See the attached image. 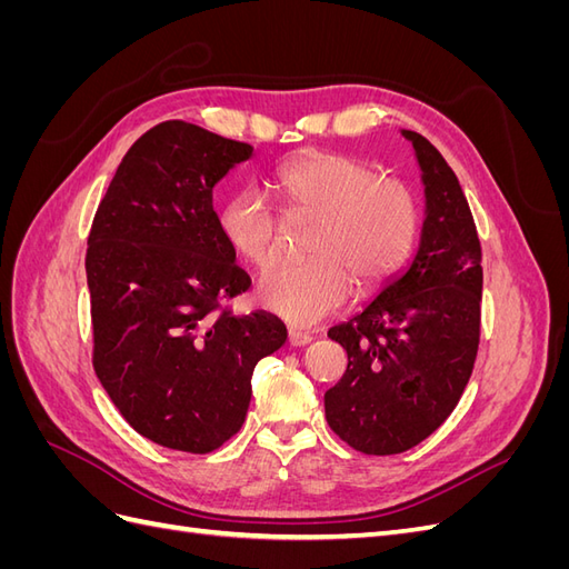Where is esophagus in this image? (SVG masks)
<instances>
[{
  "instance_id": "1",
  "label": "esophagus",
  "mask_w": 569,
  "mask_h": 569,
  "mask_svg": "<svg viewBox=\"0 0 569 569\" xmlns=\"http://www.w3.org/2000/svg\"><path fill=\"white\" fill-rule=\"evenodd\" d=\"M287 341H289V347H306V343H311V341H313V337H311V335H306V332L289 330Z\"/></svg>"
}]
</instances>
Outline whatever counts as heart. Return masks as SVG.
Listing matches in <instances>:
<instances>
[{
    "mask_svg": "<svg viewBox=\"0 0 569 569\" xmlns=\"http://www.w3.org/2000/svg\"><path fill=\"white\" fill-rule=\"evenodd\" d=\"M289 216H313L306 263H282L258 282V299L291 325H316L360 289L382 284L416 247L420 209L399 178L341 151H306L272 180ZM220 230L230 247L258 270L280 256L282 222L268 199L242 189L222 203Z\"/></svg>",
    "mask_w": 569,
    "mask_h": 569,
    "instance_id": "obj_1",
    "label": "heart"
}]
</instances>
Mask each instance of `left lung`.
Masks as SVG:
<instances>
[{
  "label": "left lung",
  "instance_id": "1",
  "mask_svg": "<svg viewBox=\"0 0 569 569\" xmlns=\"http://www.w3.org/2000/svg\"><path fill=\"white\" fill-rule=\"evenodd\" d=\"M403 137L425 184L418 251L363 311L327 332L349 366L325 391V418L368 456L403 453L441 427L479 347L481 247L468 199L432 142L412 130Z\"/></svg>",
  "mask_w": 569,
  "mask_h": 569
}]
</instances>
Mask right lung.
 <instances>
[{
  "label": "right lung",
  "mask_w": 569,
  "mask_h": 569,
  "mask_svg": "<svg viewBox=\"0 0 569 569\" xmlns=\"http://www.w3.org/2000/svg\"><path fill=\"white\" fill-rule=\"evenodd\" d=\"M253 147L166 120L120 161L94 213L88 270L101 387L166 449L209 453L239 432L251 375L287 327L220 303L249 289L213 211V187Z\"/></svg>",
  "instance_id": "1"
}]
</instances>
